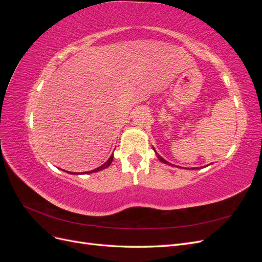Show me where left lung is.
<instances>
[{
  "label": "left lung",
  "instance_id": "1",
  "mask_svg": "<svg viewBox=\"0 0 262 262\" xmlns=\"http://www.w3.org/2000/svg\"><path fill=\"white\" fill-rule=\"evenodd\" d=\"M153 149L155 150V148H153ZM155 153H156V152H155ZM156 155H157V158H158V160H160V161H161L162 163H164V164H167V165L171 166V164H169V163H168L167 161H166V160H164V158H163L162 156H160V155H158L157 153H156ZM204 167H205V166H204ZM200 168H203V167H200ZM200 168H199V167H193V168H191V169H193V170H194V169H200Z\"/></svg>",
  "mask_w": 262,
  "mask_h": 262
}]
</instances>
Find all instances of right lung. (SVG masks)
<instances>
[{
    "mask_svg": "<svg viewBox=\"0 0 262 262\" xmlns=\"http://www.w3.org/2000/svg\"><path fill=\"white\" fill-rule=\"evenodd\" d=\"M113 161H114V153L112 154V156H110V157L108 158V161H107L105 164H102L101 166H99V167L95 168V169H93V170H91V171H85V172H71V171H67V172H69V173H73V175H80V173H92V172H97V171H100V170H102V169H106L107 167H109L110 164L113 163Z\"/></svg>",
    "mask_w": 262,
    "mask_h": 262,
    "instance_id": "obj_1",
    "label": "right lung"
}]
</instances>
